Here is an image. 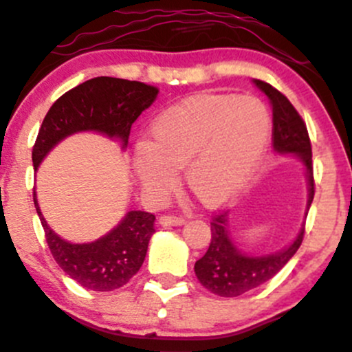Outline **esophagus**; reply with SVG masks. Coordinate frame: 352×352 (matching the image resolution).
<instances>
[{"label":"esophagus","mask_w":352,"mask_h":352,"mask_svg":"<svg viewBox=\"0 0 352 352\" xmlns=\"http://www.w3.org/2000/svg\"><path fill=\"white\" fill-rule=\"evenodd\" d=\"M186 223V217L182 216H162L160 224L164 226H180Z\"/></svg>","instance_id":"esophagus-1"}]
</instances>
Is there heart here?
<instances>
[{
  "label": "heart",
  "mask_w": 352,
  "mask_h": 352,
  "mask_svg": "<svg viewBox=\"0 0 352 352\" xmlns=\"http://www.w3.org/2000/svg\"><path fill=\"white\" fill-rule=\"evenodd\" d=\"M272 131L263 101L251 96H197L165 109L151 124V145L136 150L143 186L164 195L177 170L195 197L214 206L231 197L256 168Z\"/></svg>",
  "instance_id": "1"
}]
</instances>
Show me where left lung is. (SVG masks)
Listing matches in <instances>:
<instances>
[{
    "label": "left lung",
    "mask_w": 352,
    "mask_h": 352,
    "mask_svg": "<svg viewBox=\"0 0 352 352\" xmlns=\"http://www.w3.org/2000/svg\"><path fill=\"white\" fill-rule=\"evenodd\" d=\"M258 87L268 96L273 106V148L282 153H295L302 158L309 179V207L316 194L312 164V145L305 121L294 108L287 96L265 80H254ZM228 212H216L210 221V244L201 260L195 261V276L202 287L219 297H239L253 288L273 278L290 258L297 253L303 241L305 228L300 229L297 239L276 254L268 256H246L234 246L228 234Z\"/></svg>",
    "instance_id": "8db88e82"
}]
</instances>
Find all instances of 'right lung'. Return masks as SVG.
I'll use <instances>...</instances> for the list:
<instances>
[{
  "mask_svg": "<svg viewBox=\"0 0 352 352\" xmlns=\"http://www.w3.org/2000/svg\"><path fill=\"white\" fill-rule=\"evenodd\" d=\"M158 87L138 80L94 77L62 94L43 118L32 150L33 168L65 136L76 131L104 133L126 145L136 118L150 108ZM47 244L58 266L80 287L111 292L126 285L145 261L148 241L155 232V216L145 210H129L109 234L87 244H72L58 238L47 226L36 204Z\"/></svg>",
  "mask_w": 352,
  "mask_h": 352,
  "instance_id": "add662e5",
  "label": "right lung"
}]
</instances>
